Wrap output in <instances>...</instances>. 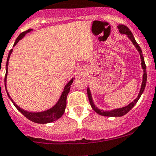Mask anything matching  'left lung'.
Masks as SVG:
<instances>
[{"mask_svg":"<svg viewBox=\"0 0 156 156\" xmlns=\"http://www.w3.org/2000/svg\"><path fill=\"white\" fill-rule=\"evenodd\" d=\"M117 28H118L119 32H120L121 34H125L127 36V37L129 38L130 41L132 42L133 44L134 45V46L136 47V49H137V51L139 52L140 55V58H141V66H142V69L143 70V81H142V84H141V88H140V92H139V94L137 96V98L134 100L133 101L129 104L128 105L125 106L123 107H120V108H116V109H113V110H101V109L98 108L96 105L94 104L93 101V98H92V95H91V92H90V88L87 87V96H88V99L89 101H90V104L91 107L93 108V110L96 112L98 114L101 115V116H114V117H116V116H122L123 115L126 114L133 107H134L136 104L137 103V101H139V99L141 97L142 94L143 93L145 90V87H146V80H147V74H146V64H145V61H144V57H143V52H142L141 49H140V46H139L138 43H136V41L135 38H134L132 32L129 30V29L125 25H120L117 26Z\"/></svg>","mask_w":156,"mask_h":156,"instance_id":"8db88e82","label":"left lung"}]
</instances>
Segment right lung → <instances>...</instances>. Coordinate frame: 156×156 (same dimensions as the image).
<instances>
[{
  "label": "right lung",
  "mask_w": 156,
  "mask_h": 156,
  "mask_svg": "<svg viewBox=\"0 0 156 156\" xmlns=\"http://www.w3.org/2000/svg\"><path fill=\"white\" fill-rule=\"evenodd\" d=\"M32 29H29L28 30L25 32H23L20 34L19 35L17 38H16V41H15L14 44H13V47L16 45V43L20 41V40H22L23 38L25 36V35L27 33H30L32 31ZM12 52H13V49H10V51L9 52L8 56H7V64H6V75H5V78H4V84H5V88L6 91H7V95H8L9 98H10V101H12V103L13 104V105L16 107V108L22 113L23 116H25L27 119H29L31 121L34 122L36 123H52V122L55 121L58 119H59L62 116L64 113L65 110H66V99H67L68 94L70 91V87L72 85V82H73L74 78H72L67 84H66V86L64 87L63 89V91L62 92L61 96H60L59 99L57 101L56 104L52 107L51 108L48 109L46 110H43V111L40 112H31L28 111V110H26L22 109L21 107H20L19 106L16 105V103L13 101L11 98H10V94H9L8 91L7 90V72H8V62L10 59V56L11 55Z\"/></svg>",
  "instance_id": "obj_1"
}]
</instances>
